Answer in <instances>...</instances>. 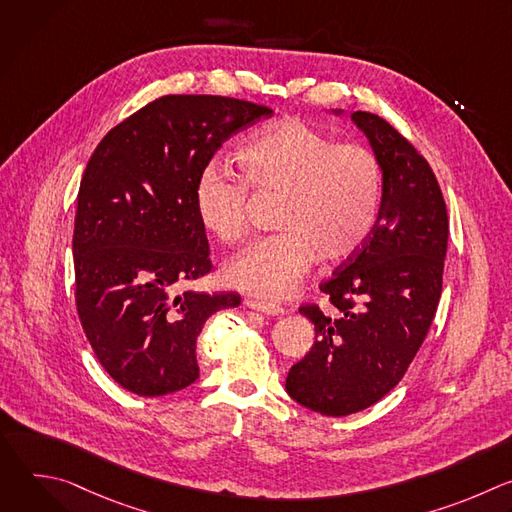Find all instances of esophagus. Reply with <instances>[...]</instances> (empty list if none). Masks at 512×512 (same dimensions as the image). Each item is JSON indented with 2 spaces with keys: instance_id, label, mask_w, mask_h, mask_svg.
Listing matches in <instances>:
<instances>
[{
  "instance_id": "34e87169",
  "label": "esophagus",
  "mask_w": 512,
  "mask_h": 512,
  "mask_svg": "<svg viewBox=\"0 0 512 512\" xmlns=\"http://www.w3.org/2000/svg\"><path fill=\"white\" fill-rule=\"evenodd\" d=\"M245 304H247V308L257 310V312H263V314H267V316H283V314H287V310H285L283 306L275 304V302H263V300H253V298H249Z\"/></svg>"
}]
</instances>
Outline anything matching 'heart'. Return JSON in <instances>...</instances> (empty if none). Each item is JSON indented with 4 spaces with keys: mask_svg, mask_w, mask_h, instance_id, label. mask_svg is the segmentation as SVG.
I'll return each mask as SVG.
<instances>
[{
    "mask_svg": "<svg viewBox=\"0 0 512 512\" xmlns=\"http://www.w3.org/2000/svg\"><path fill=\"white\" fill-rule=\"evenodd\" d=\"M239 174L208 164L194 184L200 225L221 243H237L249 229V188L279 194L277 233L257 239L225 267L227 281L261 298H285L308 267L356 253L379 218L385 170L362 143H340L298 119L267 123L235 152Z\"/></svg>",
    "mask_w": 512,
    "mask_h": 512,
    "instance_id": "1",
    "label": "heart"
}]
</instances>
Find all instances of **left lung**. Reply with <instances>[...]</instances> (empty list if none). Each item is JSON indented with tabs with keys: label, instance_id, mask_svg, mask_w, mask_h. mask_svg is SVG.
I'll list each match as a JSON object with an SVG mask.
<instances>
[{
	"label": "left lung",
	"instance_id": "8db88e82",
	"mask_svg": "<svg viewBox=\"0 0 512 512\" xmlns=\"http://www.w3.org/2000/svg\"><path fill=\"white\" fill-rule=\"evenodd\" d=\"M352 119L385 170L379 218L320 283L334 314L318 304L300 308L316 342L285 381L291 399L330 417L375 405L405 377L442 296L450 233L442 188L415 145L375 113Z\"/></svg>",
	"mask_w": 512,
	"mask_h": 512
}]
</instances>
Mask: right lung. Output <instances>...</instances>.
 I'll return each instance as SVG.
<instances>
[{"instance_id": "add662e5", "label": "right lung", "mask_w": 512, "mask_h": 512, "mask_svg": "<svg viewBox=\"0 0 512 512\" xmlns=\"http://www.w3.org/2000/svg\"><path fill=\"white\" fill-rule=\"evenodd\" d=\"M269 107L216 95H166L115 125L79 188L75 302L103 369L129 393L160 397L198 379L196 340L235 291H184L212 271L194 184L235 133Z\"/></svg>"}]
</instances>
